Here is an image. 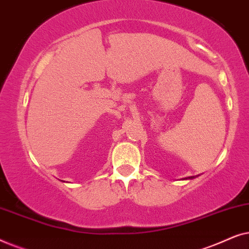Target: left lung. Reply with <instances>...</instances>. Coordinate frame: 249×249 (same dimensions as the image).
I'll use <instances>...</instances> for the list:
<instances>
[{
    "label": "left lung",
    "mask_w": 249,
    "mask_h": 249,
    "mask_svg": "<svg viewBox=\"0 0 249 249\" xmlns=\"http://www.w3.org/2000/svg\"><path fill=\"white\" fill-rule=\"evenodd\" d=\"M194 178V177H189V179H193Z\"/></svg>",
    "instance_id": "1"
}]
</instances>
